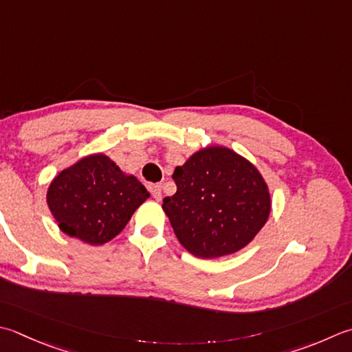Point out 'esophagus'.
I'll return each mask as SVG.
<instances>
[{"label": "esophagus", "mask_w": 352, "mask_h": 352, "mask_svg": "<svg viewBox=\"0 0 352 352\" xmlns=\"http://www.w3.org/2000/svg\"><path fill=\"white\" fill-rule=\"evenodd\" d=\"M151 194L157 199V201H160L162 199V184H153L151 186Z\"/></svg>", "instance_id": "obj_1"}]
</instances>
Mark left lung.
Here are the masks:
<instances>
[{
    "mask_svg": "<svg viewBox=\"0 0 352 352\" xmlns=\"http://www.w3.org/2000/svg\"><path fill=\"white\" fill-rule=\"evenodd\" d=\"M177 192L163 210L182 245L198 258L243 249L270 215V194L259 170L223 146L198 151L174 170Z\"/></svg>",
    "mask_w": 352,
    "mask_h": 352,
    "instance_id": "obj_1",
    "label": "left lung"
}]
</instances>
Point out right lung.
Instances as JSON below:
<instances>
[{"mask_svg":"<svg viewBox=\"0 0 352 352\" xmlns=\"http://www.w3.org/2000/svg\"><path fill=\"white\" fill-rule=\"evenodd\" d=\"M149 197L134 175H126L103 154L88 155L52 182L47 203L59 229L87 244L108 243L123 230Z\"/></svg>","mask_w":352,"mask_h":352,"instance_id":"1","label":"right lung"}]
</instances>
